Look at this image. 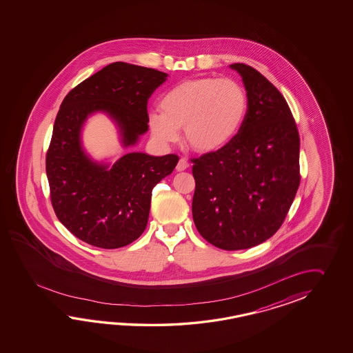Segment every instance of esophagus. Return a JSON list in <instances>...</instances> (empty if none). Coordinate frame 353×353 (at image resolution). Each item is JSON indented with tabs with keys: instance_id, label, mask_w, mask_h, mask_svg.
<instances>
[{
	"instance_id": "esophagus-1",
	"label": "esophagus",
	"mask_w": 353,
	"mask_h": 353,
	"mask_svg": "<svg viewBox=\"0 0 353 353\" xmlns=\"http://www.w3.org/2000/svg\"><path fill=\"white\" fill-rule=\"evenodd\" d=\"M188 168H189V163H188L187 159H180L179 161H178V164H176V170H178V172H184Z\"/></svg>"
}]
</instances>
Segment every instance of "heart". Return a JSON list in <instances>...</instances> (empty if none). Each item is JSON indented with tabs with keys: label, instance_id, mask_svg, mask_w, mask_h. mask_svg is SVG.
<instances>
[{
	"label": "heart",
	"instance_id": "obj_1",
	"mask_svg": "<svg viewBox=\"0 0 353 353\" xmlns=\"http://www.w3.org/2000/svg\"><path fill=\"white\" fill-rule=\"evenodd\" d=\"M160 111H151L148 123L164 145L179 140L184 128L188 145L198 152L225 148L239 134L248 111V92L230 78L202 77L174 85L160 99Z\"/></svg>",
	"mask_w": 353,
	"mask_h": 353
}]
</instances>
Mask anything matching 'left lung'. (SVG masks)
<instances>
[{"label": "left lung", "instance_id": "left-lung-1", "mask_svg": "<svg viewBox=\"0 0 353 353\" xmlns=\"http://www.w3.org/2000/svg\"><path fill=\"white\" fill-rule=\"evenodd\" d=\"M242 77L248 111L225 148L193 159L192 213L204 240L227 251L254 248L283 225L299 188L300 140L285 98L260 72Z\"/></svg>", "mask_w": 353, "mask_h": 353}]
</instances>
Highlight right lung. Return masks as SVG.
<instances>
[{"label":"right lung","instance_id":"add662e5","mask_svg":"<svg viewBox=\"0 0 353 353\" xmlns=\"http://www.w3.org/2000/svg\"><path fill=\"white\" fill-rule=\"evenodd\" d=\"M166 73L116 61L79 83L61 102L46 154L55 214L79 240L101 248L130 245L143 234L151 192L173 173L179 158L128 152L114 163L90 158L82 143L85 121L105 113L119 128L122 148L148 132V101Z\"/></svg>","mask_w":353,"mask_h":353}]
</instances>
